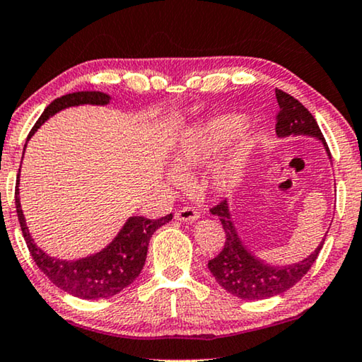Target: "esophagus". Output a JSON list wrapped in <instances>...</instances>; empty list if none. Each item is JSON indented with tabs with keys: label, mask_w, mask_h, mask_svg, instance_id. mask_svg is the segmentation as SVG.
Returning a JSON list of instances; mask_svg holds the SVG:
<instances>
[{
	"label": "esophagus",
	"mask_w": 362,
	"mask_h": 362,
	"mask_svg": "<svg viewBox=\"0 0 362 362\" xmlns=\"http://www.w3.org/2000/svg\"><path fill=\"white\" fill-rule=\"evenodd\" d=\"M199 218V214L196 212V209L192 207H185L181 210H177L175 214V220L177 221H185V223H192V221H196Z\"/></svg>",
	"instance_id": "esophagus-1"
}]
</instances>
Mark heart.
Returning a JSON list of instances; mask_svg holds the SVG:
<instances>
[{
  "label": "heart",
  "mask_w": 362,
  "mask_h": 362,
  "mask_svg": "<svg viewBox=\"0 0 362 362\" xmlns=\"http://www.w3.org/2000/svg\"><path fill=\"white\" fill-rule=\"evenodd\" d=\"M247 127V118L236 113L210 116L209 119L187 126L171 148V165L166 177L171 185H185V176L209 165L205 182L215 194L225 196L243 185L247 175L249 150L244 144L229 147Z\"/></svg>",
  "instance_id": "1"
}]
</instances>
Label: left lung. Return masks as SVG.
Listing matches in <instances>:
<instances>
[{
    "instance_id": "8db88e82",
    "label": "left lung",
    "mask_w": 362,
    "mask_h": 362,
    "mask_svg": "<svg viewBox=\"0 0 362 362\" xmlns=\"http://www.w3.org/2000/svg\"><path fill=\"white\" fill-rule=\"evenodd\" d=\"M280 113L276 118V136L280 139L290 136H309L322 142L327 157L332 158L320 127L303 103L283 90H275ZM212 215L218 216L223 225L226 241L215 259L209 260V270L216 283L233 296L244 301H259V299L274 298L285 293L308 274L315 262L322 246H324L327 231L319 246L308 257L290 265H270L260 260L257 255L249 251L243 239L239 238L238 228L233 221V214L228 200H223L212 210Z\"/></svg>"
}]
</instances>
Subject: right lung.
<instances>
[{"label":"right lung","instance_id":"add662e5","mask_svg":"<svg viewBox=\"0 0 362 362\" xmlns=\"http://www.w3.org/2000/svg\"><path fill=\"white\" fill-rule=\"evenodd\" d=\"M110 102L111 97L108 93L95 90L74 92L53 100L38 118L35 126L32 127L27 142L35 134L38 127L47 123L59 111L71 107H81V105L105 107ZM25 147L27 144L24 146V152ZM19 177L18 180H16V212H18L22 235H24L32 259L35 260L38 269L48 276V280L54 286L81 299H110L123 291L131 283H134L136 278L141 275L144 264H146L150 238L160 226L166 225L173 218L171 214L158 220L129 216L121 226V230L116 233V236L98 252L76 260L52 257L37 246L29 231V226L25 223L19 197Z\"/></svg>","mask_w":362,"mask_h":362}]
</instances>
